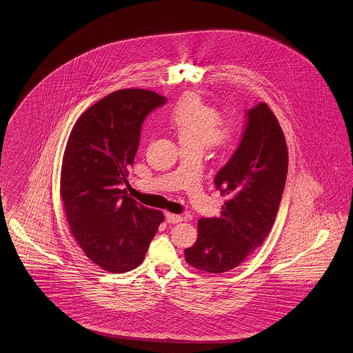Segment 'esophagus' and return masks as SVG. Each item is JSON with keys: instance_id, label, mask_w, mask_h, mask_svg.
I'll return each instance as SVG.
<instances>
[{"instance_id": "34e87169", "label": "esophagus", "mask_w": 353, "mask_h": 353, "mask_svg": "<svg viewBox=\"0 0 353 353\" xmlns=\"http://www.w3.org/2000/svg\"><path fill=\"white\" fill-rule=\"evenodd\" d=\"M165 219L168 221V223H179V222H181L184 217L183 216H180V214H172V213H167L165 214Z\"/></svg>"}]
</instances>
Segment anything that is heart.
<instances>
[{"instance_id": "1", "label": "heart", "mask_w": 353, "mask_h": 353, "mask_svg": "<svg viewBox=\"0 0 353 353\" xmlns=\"http://www.w3.org/2000/svg\"><path fill=\"white\" fill-rule=\"evenodd\" d=\"M219 110L203 101L196 92H186L170 108L167 121L183 144H214L230 147L238 139V131L230 123H219Z\"/></svg>"}]
</instances>
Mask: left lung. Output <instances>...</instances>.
<instances>
[{
  "label": "left lung",
  "instance_id": "left-lung-1",
  "mask_svg": "<svg viewBox=\"0 0 353 353\" xmlns=\"http://www.w3.org/2000/svg\"><path fill=\"white\" fill-rule=\"evenodd\" d=\"M287 169L283 131L269 105L258 103L248 110L241 143L214 179L228 201L219 217L199 221V238L185 249L186 262L210 274L239 266L269 235Z\"/></svg>",
  "mask_w": 353,
  "mask_h": 353
}]
</instances>
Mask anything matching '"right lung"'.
Listing matches in <instances>:
<instances>
[{"label":"right lung","instance_id":"add662e5","mask_svg":"<svg viewBox=\"0 0 353 353\" xmlns=\"http://www.w3.org/2000/svg\"><path fill=\"white\" fill-rule=\"evenodd\" d=\"M165 101L154 91L119 90L85 110L68 136L61 172L66 219L85 256L105 271L136 269L164 221L119 185L128 184L144 120Z\"/></svg>","mask_w":353,"mask_h":353}]
</instances>
